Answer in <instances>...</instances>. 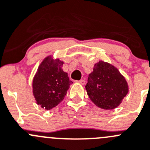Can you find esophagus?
<instances>
[{"label":"esophagus","mask_w":150,"mask_h":150,"mask_svg":"<svg viewBox=\"0 0 150 150\" xmlns=\"http://www.w3.org/2000/svg\"><path fill=\"white\" fill-rule=\"evenodd\" d=\"M75 82L78 83H80V84H82V85H84V84H85V83H86V81H84L83 79H82V80H81V81H76Z\"/></svg>","instance_id":"1"}]
</instances>
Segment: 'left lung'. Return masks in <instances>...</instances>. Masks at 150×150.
<instances>
[{"mask_svg":"<svg viewBox=\"0 0 150 150\" xmlns=\"http://www.w3.org/2000/svg\"><path fill=\"white\" fill-rule=\"evenodd\" d=\"M86 90L96 105L110 110L120 105L128 93V85L115 67L100 61L88 75Z\"/></svg>","mask_w":150,"mask_h":150,"instance_id":"obj_1","label":"left lung"}]
</instances>
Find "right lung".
<instances>
[{"instance_id":"add662e5","label":"right lung","mask_w":150,"mask_h":150,"mask_svg":"<svg viewBox=\"0 0 150 150\" xmlns=\"http://www.w3.org/2000/svg\"><path fill=\"white\" fill-rule=\"evenodd\" d=\"M64 62L46 57L39 67L33 80V94L36 103L50 110L64 98L72 81L62 69Z\"/></svg>"}]
</instances>
